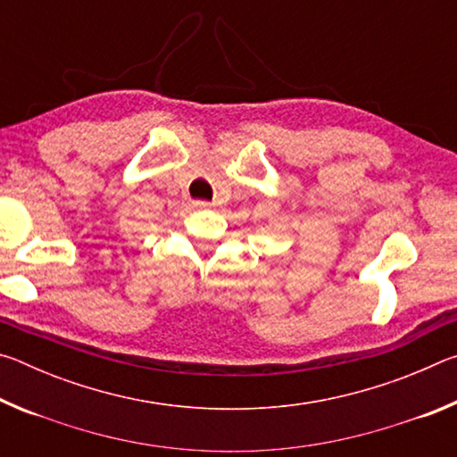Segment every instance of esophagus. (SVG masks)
<instances>
[{
    "instance_id": "34e87169",
    "label": "esophagus",
    "mask_w": 457,
    "mask_h": 457,
    "mask_svg": "<svg viewBox=\"0 0 457 457\" xmlns=\"http://www.w3.org/2000/svg\"><path fill=\"white\" fill-rule=\"evenodd\" d=\"M218 204H210V201H195V207L197 210H212V207H215Z\"/></svg>"
}]
</instances>
